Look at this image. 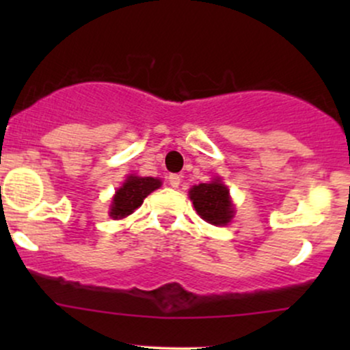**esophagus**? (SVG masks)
I'll use <instances>...</instances> for the list:
<instances>
[{
    "label": "esophagus",
    "mask_w": 350,
    "mask_h": 350,
    "mask_svg": "<svg viewBox=\"0 0 350 350\" xmlns=\"http://www.w3.org/2000/svg\"><path fill=\"white\" fill-rule=\"evenodd\" d=\"M167 180H170L171 187H179V184H180V176H179V174H171L170 178H167Z\"/></svg>",
    "instance_id": "esophagus-1"
}]
</instances>
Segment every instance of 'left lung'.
<instances>
[{
  "label": "left lung",
  "mask_w": 350,
  "mask_h": 350,
  "mask_svg": "<svg viewBox=\"0 0 350 350\" xmlns=\"http://www.w3.org/2000/svg\"><path fill=\"white\" fill-rule=\"evenodd\" d=\"M189 198L198 214L212 226H227L235 214L228 189L219 178L194 186L189 191Z\"/></svg>",
  "instance_id": "8db88e82"
}]
</instances>
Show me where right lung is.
I'll return each mask as SVG.
<instances>
[{"label":"right lung","instance_id":"right-lung-1","mask_svg":"<svg viewBox=\"0 0 350 350\" xmlns=\"http://www.w3.org/2000/svg\"><path fill=\"white\" fill-rule=\"evenodd\" d=\"M161 187V179L156 178H139V176H128L123 186L116 189L113 202L110 207V217L113 219H124L143 204L144 198Z\"/></svg>","mask_w":350,"mask_h":350}]
</instances>
